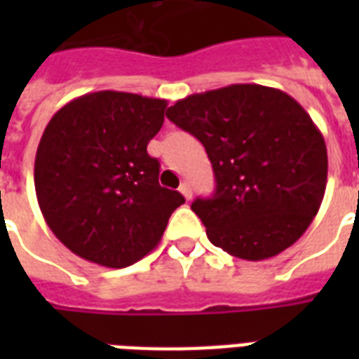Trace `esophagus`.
Returning a JSON list of instances; mask_svg holds the SVG:
<instances>
[{
    "instance_id": "obj_1",
    "label": "esophagus",
    "mask_w": 359,
    "mask_h": 359,
    "mask_svg": "<svg viewBox=\"0 0 359 359\" xmlns=\"http://www.w3.org/2000/svg\"><path fill=\"white\" fill-rule=\"evenodd\" d=\"M179 190H180V194H182V196H184L186 199L190 201V199H191V186L188 184V182H182Z\"/></svg>"
}]
</instances>
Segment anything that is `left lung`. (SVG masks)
<instances>
[{"instance_id": "8db88e82", "label": "left lung", "mask_w": 359, "mask_h": 359, "mask_svg": "<svg viewBox=\"0 0 359 359\" xmlns=\"http://www.w3.org/2000/svg\"><path fill=\"white\" fill-rule=\"evenodd\" d=\"M168 119L201 141L216 177L191 210L229 255L262 261L300 238L323 203L328 152L320 130L287 93L235 83L182 98Z\"/></svg>"}]
</instances>
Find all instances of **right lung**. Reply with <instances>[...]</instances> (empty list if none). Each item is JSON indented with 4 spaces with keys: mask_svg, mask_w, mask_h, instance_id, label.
Segmentation results:
<instances>
[{
    "mask_svg": "<svg viewBox=\"0 0 359 359\" xmlns=\"http://www.w3.org/2000/svg\"><path fill=\"white\" fill-rule=\"evenodd\" d=\"M168 102L134 93L98 91L53 115L35 156V191L52 233L86 261L124 268L162 240L184 203L158 182L160 162L147 145Z\"/></svg>",
    "mask_w": 359,
    "mask_h": 359,
    "instance_id": "obj_1",
    "label": "right lung"
}]
</instances>
